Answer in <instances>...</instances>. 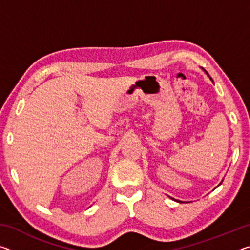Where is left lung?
Wrapping results in <instances>:
<instances>
[{"instance_id":"1","label":"left lung","mask_w":250,"mask_h":250,"mask_svg":"<svg viewBox=\"0 0 250 250\" xmlns=\"http://www.w3.org/2000/svg\"><path fill=\"white\" fill-rule=\"evenodd\" d=\"M206 74H207V73H206ZM207 75H208V74H207ZM210 80H213V79L210 78ZM171 198H172V197H171ZM172 200H173V201H176V202H180V201H177V200H174V198H172Z\"/></svg>"}]
</instances>
